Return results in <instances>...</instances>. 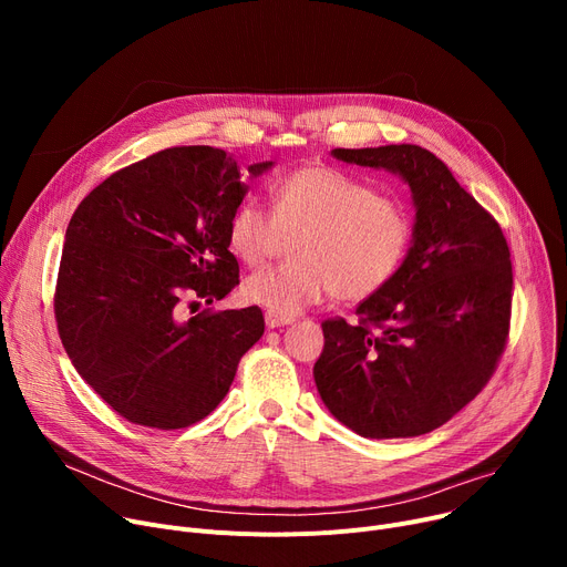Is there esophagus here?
Here are the masks:
<instances>
[{"label":"esophagus","instance_id":"esophagus-1","mask_svg":"<svg viewBox=\"0 0 567 567\" xmlns=\"http://www.w3.org/2000/svg\"><path fill=\"white\" fill-rule=\"evenodd\" d=\"M264 321H266L268 329H280V326L293 323L291 317H280V315H274V312H266V315H264Z\"/></svg>","mask_w":567,"mask_h":567}]
</instances>
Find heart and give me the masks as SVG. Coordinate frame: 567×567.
I'll list each match as a JSON object with an SVG mask.
<instances>
[{"label":"heart","mask_w":567,"mask_h":567,"mask_svg":"<svg viewBox=\"0 0 567 567\" xmlns=\"http://www.w3.org/2000/svg\"><path fill=\"white\" fill-rule=\"evenodd\" d=\"M274 218L257 202L238 204L227 220V246L238 261L259 266L282 236L299 234L291 264L257 271L244 299L296 317L329 293L363 301L400 271L411 244L406 208L340 169L312 165L287 174L271 190Z\"/></svg>","instance_id":"1"}]
</instances>
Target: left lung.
Wrapping results in <instances>:
<instances>
[{"instance_id":"8db88e82","label":"left lung","mask_w":567,"mask_h":567,"mask_svg":"<svg viewBox=\"0 0 567 567\" xmlns=\"http://www.w3.org/2000/svg\"><path fill=\"white\" fill-rule=\"evenodd\" d=\"M331 156L400 176L415 218L400 271L355 308L359 323H321L317 391L365 439L427 434L483 391L503 353L513 303L508 244L423 146L333 148Z\"/></svg>"}]
</instances>
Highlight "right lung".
Listing matches in <instances>:
<instances>
[{
    "mask_svg": "<svg viewBox=\"0 0 567 567\" xmlns=\"http://www.w3.org/2000/svg\"><path fill=\"white\" fill-rule=\"evenodd\" d=\"M271 167L255 163L248 174ZM246 193L223 148L174 146L118 169L75 208L56 329L78 374L126 421L158 430L202 421L261 338L255 306L184 317L186 301L214 303L238 285L227 220Z\"/></svg>",
    "mask_w": 567,
    "mask_h": 567,
    "instance_id": "add662e5",
    "label": "right lung"
}]
</instances>
